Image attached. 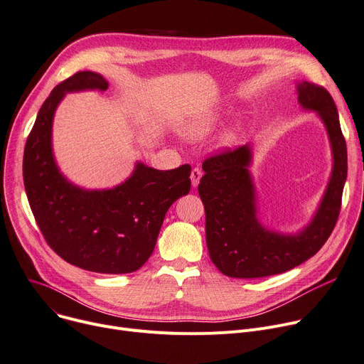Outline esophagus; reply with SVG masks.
Wrapping results in <instances>:
<instances>
[{
	"label": "esophagus",
	"mask_w": 364,
	"mask_h": 364,
	"mask_svg": "<svg viewBox=\"0 0 364 364\" xmlns=\"http://www.w3.org/2000/svg\"><path fill=\"white\" fill-rule=\"evenodd\" d=\"M190 178H191V186L193 187H198L199 183H200V178H202V171L199 168H193L191 169V174H190Z\"/></svg>",
	"instance_id": "1"
}]
</instances>
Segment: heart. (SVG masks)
I'll list each match as a JSON object with an SVG mask.
<instances>
[{
	"mask_svg": "<svg viewBox=\"0 0 364 364\" xmlns=\"http://www.w3.org/2000/svg\"><path fill=\"white\" fill-rule=\"evenodd\" d=\"M215 123H216V117L213 114H205V115L186 121V123L180 127V132L184 137L190 140H199L210 132Z\"/></svg>",
	"mask_w": 364,
	"mask_h": 364,
	"instance_id": "obj_1",
	"label": "heart"
}]
</instances>
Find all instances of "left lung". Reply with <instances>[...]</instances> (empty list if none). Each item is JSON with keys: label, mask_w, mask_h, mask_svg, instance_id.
<instances>
[{"label": "left lung", "mask_w": 364, "mask_h": 364, "mask_svg": "<svg viewBox=\"0 0 364 364\" xmlns=\"http://www.w3.org/2000/svg\"><path fill=\"white\" fill-rule=\"evenodd\" d=\"M299 104L316 112L326 129L332 171L310 223L297 232H278L259 220L257 193L250 173V144L208 158L198 187L206 215L210 260L231 278H263L287 272L316 255L331 235L341 209L347 180V146L329 92L309 82L297 83Z\"/></svg>", "instance_id": "obj_1"}]
</instances>
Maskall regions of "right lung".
Listing matches in <instances>:
<instances>
[{
  "instance_id": "obj_1",
  "label": "right lung",
  "mask_w": 364,
  "mask_h": 364,
  "mask_svg": "<svg viewBox=\"0 0 364 364\" xmlns=\"http://www.w3.org/2000/svg\"><path fill=\"white\" fill-rule=\"evenodd\" d=\"M95 71L61 82L41 107L23 155V181L46 243L65 262L98 274H130L156 245L166 210L190 191V165L161 171L136 162L112 188L87 190L64 177L53 152L54 114L65 93L107 90Z\"/></svg>"
}]
</instances>
